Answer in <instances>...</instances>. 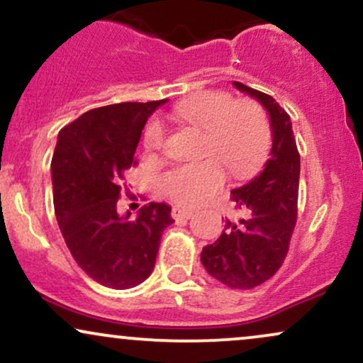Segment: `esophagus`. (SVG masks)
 <instances>
[{
  "label": "esophagus",
  "mask_w": 363,
  "mask_h": 363,
  "mask_svg": "<svg viewBox=\"0 0 363 363\" xmlns=\"http://www.w3.org/2000/svg\"><path fill=\"white\" fill-rule=\"evenodd\" d=\"M194 216V211L191 209H184V208H174L172 209V218L174 220H191Z\"/></svg>",
  "instance_id": "obj_1"
}]
</instances>
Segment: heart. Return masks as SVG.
<instances>
[{
    "label": "heart",
    "instance_id": "obj_1",
    "mask_svg": "<svg viewBox=\"0 0 363 363\" xmlns=\"http://www.w3.org/2000/svg\"><path fill=\"white\" fill-rule=\"evenodd\" d=\"M170 116L179 123L206 132L199 162L182 164L169 170L162 186L170 198L186 206H196L223 186L225 167L233 177L252 176L265 162L270 148V123L264 108L253 101L237 103L230 94L206 91L189 96L172 108ZM164 126L152 120L143 133L148 152L164 145Z\"/></svg>",
    "mask_w": 363,
    "mask_h": 363
}]
</instances>
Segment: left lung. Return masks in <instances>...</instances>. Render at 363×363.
I'll return each instance as SVG.
<instances>
[{
	"mask_svg": "<svg viewBox=\"0 0 363 363\" xmlns=\"http://www.w3.org/2000/svg\"><path fill=\"white\" fill-rule=\"evenodd\" d=\"M267 111L272 148L262 172L231 191L238 220H226L223 233L201 252L206 272L231 289H252L277 272L289 248L298 215L299 154L291 118L272 96L233 82Z\"/></svg>",
	"mask_w": 363,
	"mask_h": 363,
	"instance_id": "left-lung-1",
	"label": "left lung"
}]
</instances>
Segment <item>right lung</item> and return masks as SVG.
<instances>
[{
    "mask_svg": "<svg viewBox=\"0 0 363 363\" xmlns=\"http://www.w3.org/2000/svg\"><path fill=\"white\" fill-rule=\"evenodd\" d=\"M165 103L96 108L57 137L50 164L57 223L77 265L110 289H130L150 276L162 231L174 223L165 203L147 204L137 218L116 211L143 126Z\"/></svg>",
    "mask_w": 363,
    "mask_h": 363,
    "instance_id": "add662e5",
    "label": "right lung"
}]
</instances>
